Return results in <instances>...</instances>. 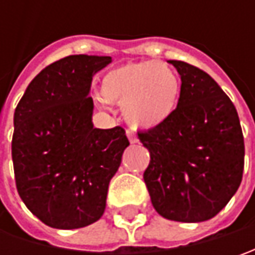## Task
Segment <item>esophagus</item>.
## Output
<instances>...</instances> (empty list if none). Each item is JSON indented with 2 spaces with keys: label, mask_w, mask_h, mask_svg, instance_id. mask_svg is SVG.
Here are the masks:
<instances>
[{
  "label": "esophagus",
  "mask_w": 255,
  "mask_h": 255,
  "mask_svg": "<svg viewBox=\"0 0 255 255\" xmlns=\"http://www.w3.org/2000/svg\"><path fill=\"white\" fill-rule=\"evenodd\" d=\"M126 136H128V139H129V142L132 143H137V137H136V134L132 132V130H126Z\"/></svg>",
  "instance_id": "1"
}]
</instances>
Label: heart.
Instances as JSON below:
<instances>
[{
    "label": "heart",
    "instance_id": "1",
    "mask_svg": "<svg viewBox=\"0 0 255 255\" xmlns=\"http://www.w3.org/2000/svg\"><path fill=\"white\" fill-rule=\"evenodd\" d=\"M180 92L177 74L157 61L116 66L101 82L102 97L106 102L121 103L125 121L136 129H154L169 122L177 111ZM103 100L96 98V102L105 108Z\"/></svg>",
    "mask_w": 255,
    "mask_h": 255
}]
</instances>
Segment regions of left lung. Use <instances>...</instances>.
<instances>
[{"instance_id":"1","label":"left lung","mask_w":255,"mask_h":255,"mask_svg":"<svg viewBox=\"0 0 255 255\" xmlns=\"http://www.w3.org/2000/svg\"><path fill=\"white\" fill-rule=\"evenodd\" d=\"M169 62L180 75V102L169 122L137 133L150 153L143 179L162 217L181 223L210 220L240 187V119L210 75L183 61Z\"/></svg>"}]
</instances>
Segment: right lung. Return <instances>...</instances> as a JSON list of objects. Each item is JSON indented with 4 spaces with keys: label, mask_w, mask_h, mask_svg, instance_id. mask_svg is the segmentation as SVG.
Returning <instances> with one entry per match:
<instances>
[{
    "label": "right lung",
    "mask_w": 255,
    "mask_h": 255,
    "mask_svg": "<svg viewBox=\"0 0 255 255\" xmlns=\"http://www.w3.org/2000/svg\"><path fill=\"white\" fill-rule=\"evenodd\" d=\"M111 56L71 55L28 85L14 113L19 197L44 224L72 230L102 217L109 181L129 146L125 129L93 128V75Z\"/></svg>",
    "instance_id": "right-lung-1"
}]
</instances>
